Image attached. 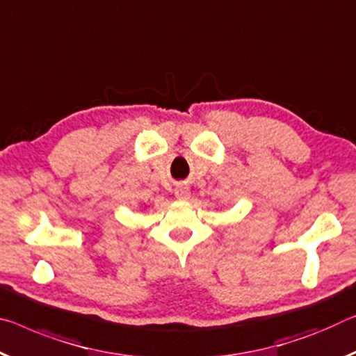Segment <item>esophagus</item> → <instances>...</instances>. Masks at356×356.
<instances>
[{
	"label": "esophagus",
	"instance_id": "esophagus-1",
	"mask_svg": "<svg viewBox=\"0 0 356 356\" xmlns=\"http://www.w3.org/2000/svg\"><path fill=\"white\" fill-rule=\"evenodd\" d=\"M174 195H176L177 200H182V201L190 198V191H188V188H185V187H177L176 191H174Z\"/></svg>",
	"mask_w": 356,
	"mask_h": 356
}]
</instances>
